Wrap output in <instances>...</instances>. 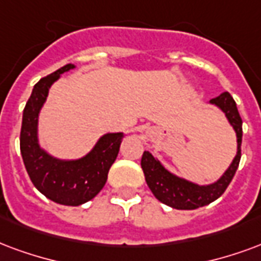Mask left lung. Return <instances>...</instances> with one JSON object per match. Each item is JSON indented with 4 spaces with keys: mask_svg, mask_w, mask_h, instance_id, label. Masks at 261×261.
<instances>
[{
    "mask_svg": "<svg viewBox=\"0 0 261 261\" xmlns=\"http://www.w3.org/2000/svg\"><path fill=\"white\" fill-rule=\"evenodd\" d=\"M210 103L219 106L225 113L227 119L237 133V141H238L237 156L232 160L228 170L224 173L223 177L217 182L204 185V187L192 184L190 181L178 178L169 173L148 150L142 155L141 167L144 170L146 184L153 192L156 199L170 207L178 210H192L212 203L224 194V191L227 190V187L237 173L239 160H241V144H242V119L239 116L237 103L231 94L227 91L221 92L219 96L210 99Z\"/></svg>",
    "mask_w": 261,
    "mask_h": 261,
    "instance_id": "1",
    "label": "left lung"
}]
</instances>
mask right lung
I'll return each instance as SVG.
<instances>
[{"instance_id":"1","label":"right lung","mask_w":261,"mask_h":261,"mask_svg":"<svg viewBox=\"0 0 261 261\" xmlns=\"http://www.w3.org/2000/svg\"><path fill=\"white\" fill-rule=\"evenodd\" d=\"M73 67L74 65L69 63L34 86L23 111L20 130V153L32 182L48 199L66 206L86 203L103 188L123 140L121 133L106 134L88 155L79 160H58L38 146V112L52 83Z\"/></svg>"}]
</instances>
